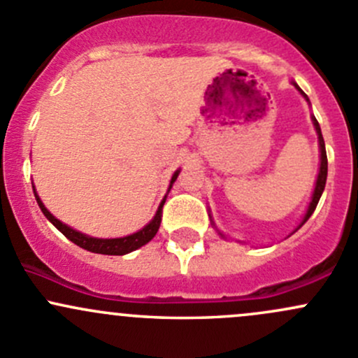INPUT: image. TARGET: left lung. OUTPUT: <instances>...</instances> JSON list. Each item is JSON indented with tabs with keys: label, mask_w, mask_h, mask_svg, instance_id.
Segmentation results:
<instances>
[{
	"label": "left lung",
	"mask_w": 358,
	"mask_h": 358,
	"mask_svg": "<svg viewBox=\"0 0 358 358\" xmlns=\"http://www.w3.org/2000/svg\"><path fill=\"white\" fill-rule=\"evenodd\" d=\"M294 86H296V88H298V85H294ZM299 92H301V90H299ZM303 96H305V99H306L305 93H303ZM306 100H308V99H306ZM312 119H313V124H315L317 135H319V143H320V171H319V176H317V183H315V190H313L312 202H310L308 211H306L303 223H305L306 220H308L310 216H312V213L315 211L317 204H319L320 196H322V192H324V187H326V180H327V154H326V145H324L322 131H320V126H319V122H317V119L315 117H312ZM303 223H301V225H303Z\"/></svg>",
	"instance_id": "1"
}]
</instances>
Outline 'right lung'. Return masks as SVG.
I'll return each instance as SVG.
<instances>
[{
    "label": "right lung",
    "mask_w": 358,
    "mask_h": 358,
    "mask_svg": "<svg viewBox=\"0 0 358 358\" xmlns=\"http://www.w3.org/2000/svg\"><path fill=\"white\" fill-rule=\"evenodd\" d=\"M176 176H178V171L173 175L171 183L175 182ZM34 196H36V201H38L39 208H41L43 215H45L46 218H48L50 222H52L53 225H55L57 229H59L69 241H72V243L78 244L79 248L86 249V251L99 252V255H115V256H121V255H126V252L135 251V249L145 246L149 241L154 239V236H156L157 230H159V225H161L162 206H164V201H166L164 199L161 202V206H159V209H157V213H156V216H154L152 222H150L147 227H143L140 232L131 234V236H128V237H121V239H95V237H88V236H85V234L76 232V230L69 229L67 225H64L62 222H59V220H57L55 216H53L52 213H50L48 209L43 206V202L39 201L38 194L34 192Z\"/></svg>",
    "instance_id": "1"
}]
</instances>
